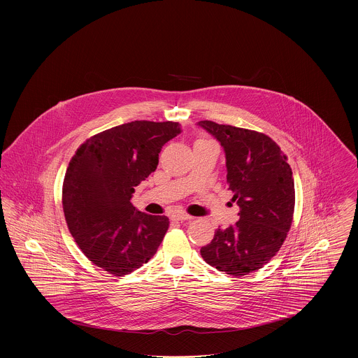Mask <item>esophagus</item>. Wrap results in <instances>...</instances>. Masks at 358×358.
I'll list each match as a JSON object with an SVG mask.
<instances>
[{
	"instance_id": "1",
	"label": "esophagus",
	"mask_w": 358,
	"mask_h": 358,
	"mask_svg": "<svg viewBox=\"0 0 358 358\" xmlns=\"http://www.w3.org/2000/svg\"><path fill=\"white\" fill-rule=\"evenodd\" d=\"M171 217H173V220H177V222H185V220H192L193 219V216L187 215V213H176Z\"/></svg>"
}]
</instances>
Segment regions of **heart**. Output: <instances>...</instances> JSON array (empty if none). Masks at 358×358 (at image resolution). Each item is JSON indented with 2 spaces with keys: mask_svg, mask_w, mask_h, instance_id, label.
Instances as JSON below:
<instances>
[{
  "mask_svg": "<svg viewBox=\"0 0 358 358\" xmlns=\"http://www.w3.org/2000/svg\"><path fill=\"white\" fill-rule=\"evenodd\" d=\"M199 141H208V139H199Z\"/></svg>",
  "mask_w": 358,
  "mask_h": 358,
  "instance_id": "heart-1",
  "label": "heart"
}]
</instances>
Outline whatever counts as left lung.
<instances>
[{"mask_svg":"<svg viewBox=\"0 0 358 358\" xmlns=\"http://www.w3.org/2000/svg\"><path fill=\"white\" fill-rule=\"evenodd\" d=\"M199 126L215 136L227 158V184L240 208L238 222L217 229L200 250L205 262L235 278L267 264L287 238L295 206L292 171L271 138L212 120Z\"/></svg>","mask_w":358,"mask_h":358,"instance_id":"1","label":"left lung"}]
</instances>
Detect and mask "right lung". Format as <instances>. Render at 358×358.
Instances as JSON below:
<instances>
[{"mask_svg":"<svg viewBox=\"0 0 358 358\" xmlns=\"http://www.w3.org/2000/svg\"><path fill=\"white\" fill-rule=\"evenodd\" d=\"M180 133L178 122L134 120L88 138L71 158L64 217L78 247L103 271L133 273L162 243L169 219L136 210L130 199L157 169L162 146Z\"/></svg>","mask_w":358,"mask_h":358,"instance_id":"right-lung-1","label":"right lung"}]
</instances>
